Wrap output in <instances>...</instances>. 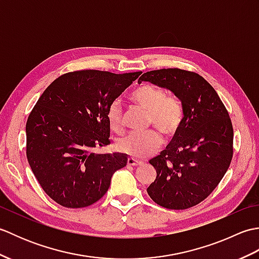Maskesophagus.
Returning <instances> with one entry per match:
<instances>
[{
	"label": "esophagus",
	"mask_w": 259,
	"mask_h": 259,
	"mask_svg": "<svg viewBox=\"0 0 259 259\" xmlns=\"http://www.w3.org/2000/svg\"><path fill=\"white\" fill-rule=\"evenodd\" d=\"M128 164L129 166H140L141 161L137 160V159H135L133 157H130V158H128Z\"/></svg>",
	"instance_id": "esophagus-1"
}]
</instances>
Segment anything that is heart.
Returning <instances> with one entry per match:
<instances>
[{"instance_id":"obj_1","label":"heart","mask_w":259,"mask_h":259,"mask_svg":"<svg viewBox=\"0 0 259 259\" xmlns=\"http://www.w3.org/2000/svg\"><path fill=\"white\" fill-rule=\"evenodd\" d=\"M131 100L147 111V124L153 125L166 138L178 133L184 122L183 103L177 97L166 96L163 89L152 84H142L131 93ZM107 120L113 133L123 130L122 112L114 101L107 110ZM161 145V137L155 130L131 133L117 142L118 150L133 158L142 159L155 152Z\"/></svg>"}]
</instances>
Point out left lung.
Segmentation results:
<instances>
[{"mask_svg": "<svg viewBox=\"0 0 259 259\" xmlns=\"http://www.w3.org/2000/svg\"><path fill=\"white\" fill-rule=\"evenodd\" d=\"M142 81L174 92L185 111L178 133L149 161L157 177L148 195L168 209L194 207L211 194L232 161L234 130L227 109L213 88L191 71L153 70L142 74Z\"/></svg>", "mask_w": 259, "mask_h": 259, "instance_id": "1", "label": "left lung"}]
</instances>
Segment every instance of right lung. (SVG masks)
<instances>
[{
  "mask_svg": "<svg viewBox=\"0 0 259 259\" xmlns=\"http://www.w3.org/2000/svg\"><path fill=\"white\" fill-rule=\"evenodd\" d=\"M141 72L80 70L59 76L26 121V157L46 194L59 205L82 208L108 191L124 153H95L110 144L107 110Z\"/></svg>",
  "mask_w": 259,
  "mask_h": 259,
  "instance_id": "1",
  "label": "right lung"
}]
</instances>
